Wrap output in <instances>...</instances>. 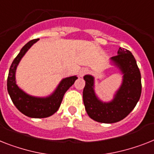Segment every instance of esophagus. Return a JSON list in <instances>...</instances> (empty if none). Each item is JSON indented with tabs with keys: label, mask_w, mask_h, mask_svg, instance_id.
I'll use <instances>...</instances> for the list:
<instances>
[{
	"label": "esophagus",
	"mask_w": 154,
	"mask_h": 154,
	"mask_svg": "<svg viewBox=\"0 0 154 154\" xmlns=\"http://www.w3.org/2000/svg\"><path fill=\"white\" fill-rule=\"evenodd\" d=\"M89 73V70H88V69H86V68H84L82 69L81 71H80V73H79V76L80 77H84L85 75L87 74V73Z\"/></svg>",
	"instance_id": "1"
}]
</instances>
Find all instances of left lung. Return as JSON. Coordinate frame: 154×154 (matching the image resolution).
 <instances>
[{"label": "left lung", "instance_id": "8db88e82", "mask_svg": "<svg viewBox=\"0 0 154 154\" xmlns=\"http://www.w3.org/2000/svg\"><path fill=\"white\" fill-rule=\"evenodd\" d=\"M111 60L123 74L122 85L112 101H101L95 93L94 77L91 75L84 77L83 101L86 112L93 120L103 123H113L126 118L134 108L142 93L141 73L131 51L119 47L118 54Z\"/></svg>", "mask_w": 154, "mask_h": 154}]
</instances>
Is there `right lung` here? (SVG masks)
<instances>
[{
	"mask_svg": "<svg viewBox=\"0 0 154 154\" xmlns=\"http://www.w3.org/2000/svg\"><path fill=\"white\" fill-rule=\"evenodd\" d=\"M38 40L33 39L24 45L18 55L10 66L7 80V89L12 103L16 108L25 116L31 118H47L52 116L59 108L65 93L77 79V76L66 77L61 81L54 92L47 97H35L30 96L19 88L16 81V70L26 52L32 45Z\"/></svg>",
	"mask_w": 154,
	"mask_h": 154,
	"instance_id": "obj_1",
	"label": "right lung"
}]
</instances>
